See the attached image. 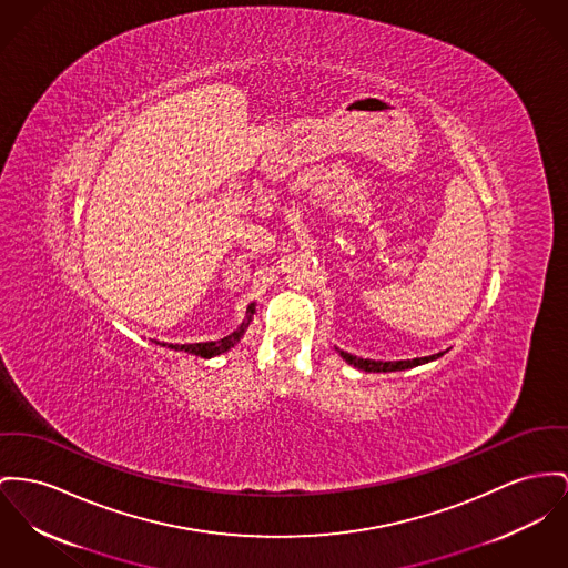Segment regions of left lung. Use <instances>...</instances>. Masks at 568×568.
I'll list each match as a JSON object with an SVG mask.
<instances>
[{"mask_svg": "<svg viewBox=\"0 0 568 568\" xmlns=\"http://www.w3.org/2000/svg\"><path fill=\"white\" fill-rule=\"evenodd\" d=\"M338 353L342 355V359L351 366H355L357 371H364V373H394V371H409V368H416L422 364H428V362H435L439 359L446 351L442 353H435V355H426V357H414V359H396V362H383V359H364V357H357V355H351L346 351L338 348Z\"/></svg>", "mask_w": 568, "mask_h": 568, "instance_id": "8db88e82", "label": "left lung"}]
</instances>
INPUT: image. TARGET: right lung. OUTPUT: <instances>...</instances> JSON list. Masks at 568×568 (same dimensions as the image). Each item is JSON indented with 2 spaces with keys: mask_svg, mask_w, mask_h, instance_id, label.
Masks as SVG:
<instances>
[{
  "mask_svg": "<svg viewBox=\"0 0 568 568\" xmlns=\"http://www.w3.org/2000/svg\"><path fill=\"white\" fill-rule=\"evenodd\" d=\"M254 314H256V303H250V307H247V314H245V321L232 332V334H227L226 338H222V341H213V342H195V344H168V342H156V344H161V346H168V348H174V351H185V353H191V355H200V357H204V359H211V357H217V355H222V353H227L232 346H236L241 338H243V334L247 332V327H250V323H252V318H254Z\"/></svg>",
  "mask_w": 568,
  "mask_h": 568,
  "instance_id": "add662e5",
  "label": "right lung"
}]
</instances>
